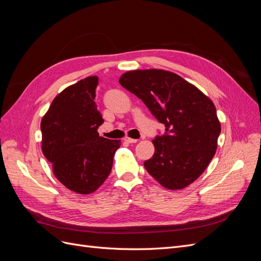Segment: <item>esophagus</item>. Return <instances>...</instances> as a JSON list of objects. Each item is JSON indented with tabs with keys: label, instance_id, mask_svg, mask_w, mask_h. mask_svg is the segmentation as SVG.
Listing matches in <instances>:
<instances>
[{
	"label": "esophagus",
	"instance_id": "obj_1",
	"mask_svg": "<svg viewBox=\"0 0 261 261\" xmlns=\"http://www.w3.org/2000/svg\"><path fill=\"white\" fill-rule=\"evenodd\" d=\"M124 140L126 141V143H128V144H135V143H137V139H133V138H129V137H125Z\"/></svg>",
	"mask_w": 261,
	"mask_h": 261
}]
</instances>
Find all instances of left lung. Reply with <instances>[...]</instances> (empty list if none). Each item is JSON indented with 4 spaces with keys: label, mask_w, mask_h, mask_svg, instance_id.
<instances>
[{
    "label": "left lung",
    "mask_w": 261,
    "mask_h": 261,
    "mask_svg": "<svg viewBox=\"0 0 261 261\" xmlns=\"http://www.w3.org/2000/svg\"><path fill=\"white\" fill-rule=\"evenodd\" d=\"M120 84L143 100L165 133L152 143L147 172L168 189H180L198 178L218 147L221 125L213 102L180 76L163 69L129 70Z\"/></svg>",
    "instance_id": "left-lung-1"
}]
</instances>
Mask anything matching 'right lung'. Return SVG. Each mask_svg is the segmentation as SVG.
Masks as SVG:
<instances>
[{
    "mask_svg": "<svg viewBox=\"0 0 261 261\" xmlns=\"http://www.w3.org/2000/svg\"><path fill=\"white\" fill-rule=\"evenodd\" d=\"M98 77L89 76L54 98L41 121L42 152L69 191L91 194L112 170L121 140L99 136L103 118L94 102Z\"/></svg>",
    "mask_w": 261,
    "mask_h": 261,
    "instance_id": "right-lung-1",
    "label": "right lung"
}]
</instances>
